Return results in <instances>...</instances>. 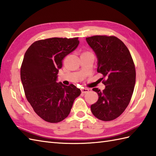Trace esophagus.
<instances>
[{
	"label": "esophagus",
	"instance_id": "obj_1",
	"mask_svg": "<svg viewBox=\"0 0 156 156\" xmlns=\"http://www.w3.org/2000/svg\"><path fill=\"white\" fill-rule=\"evenodd\" d=\"M81 90L82 93H86L89 91V89L87 88H82Z\"/></svg>",
	"mask_w": 156,
	"mask_h": 156
}]
</instances>
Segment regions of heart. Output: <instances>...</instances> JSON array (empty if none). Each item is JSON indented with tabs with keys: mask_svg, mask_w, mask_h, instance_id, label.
<instances>
[{
	"mask_svg": "<svg viewBox=\"0 0 156 156\" xmlns=\"http://www.w3.org/2000/svg\"><path fill=\"white\" fill-rule=\"evenodd\" d=\"M88 52H85V53H87Z\"/></svg>",
	"mask_w": 156,
	"mask_h": 156,
	"instance_id": "1",
	"label": "heart"
}]
</instances>
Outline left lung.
I'll use <instances>...</instances> for the list:
<instances>
[{
    "label": "left lung",
    "instance_id": "8db88e82",
    "mask_svg": "<svg viewBox=\"0 0 156 156\" xmlns=\"http://www.w3.org/2000/svg\"><path fill=\"white\" fill-rule=\"evenodd\" d=\"M98 58V72L105 80L103 91L98 88L99 99L91 105L92 113L100 120L118 117L129 105L136 83V68L131 55L122 41L114 36L95 35L86 38Z\"/></svg>",
    "mask_w": 156,
    "mask_h": 156
}]
</instances>
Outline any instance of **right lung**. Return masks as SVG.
<instances>
[{
	"instance_id": "obj_1",
	"label": "right lung",
	"mask_w": 156,
	"mask_h": 156,
	"mask_svg": "<svg viewBox=\"0 0 156 156\" xmlns=\"http://www.w3.org/2000/svg\"><path fill=\"white\" fill-rule=\"evenodd\" d=\"M79 44L78 37L50 38L35 41L27 50L20 79L27 101L43 120L58 123L71 112L81 90L74 85L57 83L62 61Z\"/></svg>"
}]
</instances>
